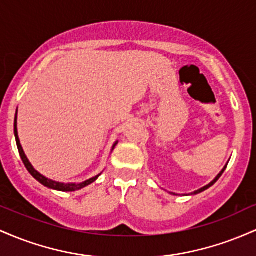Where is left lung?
Listing matches in <instances>:
<instances>
[{
	"mask_svg": "<svg viewBox=\"0 0 256 256\" xmlns=\"http://www.w3.org/2000/svg\"><path fill=\"white\" fill-rule=\"evenodd\" d=\"M226 166H225V168H224V169H222V170H221V172H220V173H219V175H218V176H216V178H215V179L213 180V182H212L210 184H208V185H206V186H204V188H200V190L194 191V194H200V192H203V191H204V190H206V188H210V186H212V185H214V184H215V182H218V180H219V178L221 176V175H222V173H224V172H225Z\"/></svg>",
	"mask_w": 256,
	"mask_h": 256,
	"instance_id": "left-lung-1",
	"label": "left lung"
}]
</instances>
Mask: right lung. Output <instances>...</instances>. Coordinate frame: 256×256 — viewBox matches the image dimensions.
Returning <instances> with one entry per match:
<instances>
[{
	"mask_svg": "<svg viewBox=\"0 0 256 256\" xmlns=\"http://www.w3.org/2000/svg\"><path fill=\"white\" fill-rule=\"evenodd\" d=\"M14 134H16V146H18V150H19V154L20 157H22V163H24V166H26L28 172L32 175L34 178L37 180L38 182H41L42 185L47 186V188H53V190H58V191H76V190H80V188H86V186H88L90 184L94 182L96 180L98 179V176L99 175H96V176L92 178L90 180H86V182H83L81 184H62V182H53V180H50L47 179V178H44L43 175H41L38 173V172L35 170V168H34L32 166H31V163L28 162V157L25 156L24 151H22V145H20V142H19V138H18V130H16V120H14ZM116 145V144H114Z\"/></svg>",
	"mask_w": 256,
	"mask_h": 256,
	"instance_id": "add662e5",
	"label": "right lung"
}]
</instances>
